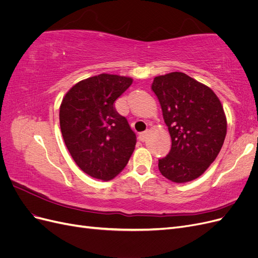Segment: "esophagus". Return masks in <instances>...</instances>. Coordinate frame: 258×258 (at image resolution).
<instances>
[{
    "mask_svg": "<svg viewBox=\"0 0 258 258\" xmlns=\"http://www.w3.org/2000/svg\"><path fill=\"white\" fill-rule=\"evenodd\" d=\"M146 137H147V131H143V132H141V134H139V140H140V141L144 142L145 140H146Z\"/></svg>",
    "mask_w": 258,
    "mask_h": 258,
    "instance_id": "esophagus-1",
    "label": "esophagus"
}]
</instances>
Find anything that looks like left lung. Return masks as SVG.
<instances>
[{"mask_svg": "<svg viewBox=\"0 0 258 258\" xmlns=\"http://www.w3.org/2000/svg\"><path fill=\"white\" fill-rule=\"evenodd\" d=\"M152 90L172 141L169 154L158 160L160 173L175 183L192 181L223 146L227 121L221 101L208 86L182 72L155 77Z\"/></svg>", "mask_w": 258, "mask_h": 258, "instance_id": "1", "label": "left lung"}]
</instances>
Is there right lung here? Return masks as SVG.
Wrapping results in <instances>:
<instances>
[{
	"label": "right lung",
	"instance_id": "1",
	"mask_svg": "<svg viewBox=\"0 0 258 258\" xmlns=\"http://www.w3.org/2000/svg\"><path fill=\"white\" fill-rule=\"evenodd\" d=\"M132 79L100 74L74 85L60 105V128L72 158L85 173L108 181L127 166L136 134L114 102Z\"/></svg>",
	"mask_w": 258,
	"mask_h": 258
}]
</instances>
